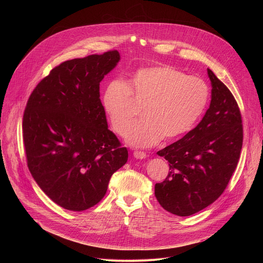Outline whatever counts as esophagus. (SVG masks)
I'll return each instance as SVG.
<instances>
[{
  "label": "esophagus",
  "instance_id": "34e87169",
  "mask_svg": "<svg viewBox=\"0 0 263 263\" xmlns=\"http://www.w3.org/2000/svg\"><path fill=\"white\" fill-rule=\"evenodd\" d=\"M133 155L136 159H143L145 157V153L141 152V151H134Z\"/></svg>",
  "mask_w": 263,
  "mask_h": 263
}]
</instances>
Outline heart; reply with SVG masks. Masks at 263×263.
I'll return each mask as SVG.
<instances>
[{"label":"heart","mask_w":263,"mask_h":263,"mask_svg":"<svg viewBox=\"0 0 263 263\" xmlns=\"http://www.w3.org/2000/svg\"><path fill=\"white\" fill-rule=\"evenodd\" d=\"M209 102V87L204 80L173 66L157 64L136 69L128 81L107 83L102 106L111 127L123 134L142 106V121L126 131L129 144L147 147L173 140L190 132L203 116Z\"/></svg>","instance_id":"1"}]
</instances>
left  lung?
Wrapping results in <instances>:
<instances>
[{"mask_svg":"<svg viewBox=\"0 0 263 263\" xmlns=\"http://www.w3.org/2000/svg\"><path fill=\"white\" fill-rule=\"evenodd\" d=\"M211 103L199 125L157 152L170 165L155 197L168 212L189 216L206 208L226 190L237 166L243 140L238 104L229 88L207 69Z\"/></svg>","mask_w":263,"mask_h":263,"instance_id":"8db88e82","label":"left lung"}]
</instances>
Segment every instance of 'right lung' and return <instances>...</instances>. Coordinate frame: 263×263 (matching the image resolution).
I'll list each match as a JSON object with an SVG mask.
<instances>
[{
    "mask_svg": "<svg viewBox=\"0 0 263 263\" xmlns=\"http://www.w3.org/2000/svg\"><path fill=\"white\" fill-rule=\"evenodd\" d=\"M120 60L117 50L64 61L30 95L23 117L29 171L57 205L83 211L105 196L128 149L108 129L100 82Z\"/></svg>",
    "mask_w": 263,
    "mask_h": 263,
    "instance_id": "add662e5",
    "label": "right lung"
}]
</instances>
